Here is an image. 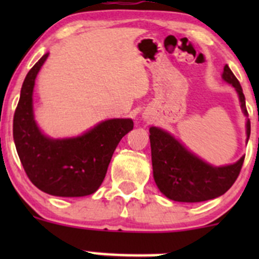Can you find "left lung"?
I'll use <instances>...</instances> for the list:
<instances>
[{
  "instance_id": "8db88e82",
  "label": "left lung",
  "mask_w": 259,
  "mask_h": 259,
  "mask_svg": "<svg viewBox=\"0 0 259 259\" xmlns=\"http://www.w3.org/2000/svg\"><path fill=\"white\" fill-rule=\"evenodd\" d=\"M222 79L236 89L243 114L248 117L242 86L228 65L224 66ZM149 133L154 180L169 199L183 203L214 199L223 195L238 178L244 156L234 164L214 166L188 150L170 133L156 126H151ZM245 133L248 142L249 119L245 122Z\"/></svg>"
}]
</instances>
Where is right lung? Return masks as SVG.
<instances>
[{"label": "right lung", "instance_id": "add662e5", "mask_svg": "<svg viewBox=\"0 0 259 259\" xmlns=\"http://www.w3.org/2000/svg\"><path fill=\"white\" fill-rule=\"evenodd\" d=\"M48 54L26 75L14 116V140L20 160L33 185L55 197H85L95 193L108 171L115 149L134 127L132 119L99 122L75 138L52 139L33 115L35 80Z\"/></svg>", "mask_w": 259, "mask_h": 259}]
</instances>
